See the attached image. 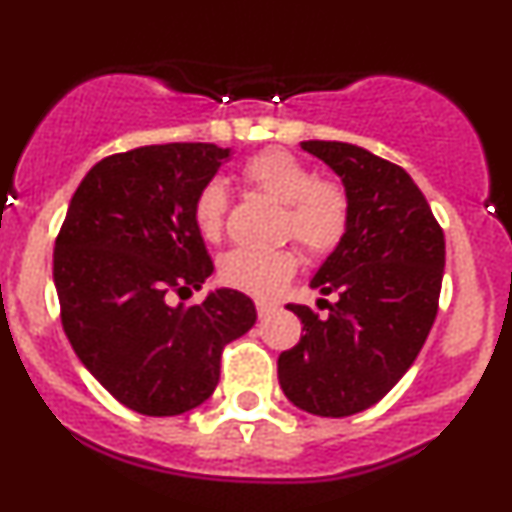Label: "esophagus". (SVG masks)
Here are the masks:
<instances>
[{"instance_id": "1", "label": "esophagus", "mask_w": 512, "mask_h": 512, "mask_svg": "<svg viewBox=\"0 0 512 512\" xmlns=\"http://www.w3.org/2000/svg\"><path fill=\"white\" fill-rule=\"evenodd\" d=\"M274 311H277V304H272V301H257V314H260V319L274 314Z\"/></svg>"}]
</instances>
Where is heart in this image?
Returning a JSON list of instances; mask_svg holds the SVG:
<instances>
[{
    "label": "heart",
    "mask_w": 512,
    "mask_h": 512,
    "mask_svg": "<svg viewBox=\"0 0 512 512\" xmlns=\"http://www.w3.org/2000/svg\"><path fill=\"white\" fill-rule=\"evenodd\" d=\"M242 176L250 186L282 203L284 235L309 255L319 257L336 250L351 220V206L341 186L321 181L311 166L284 152L267 149L247 159ZM228 213V188L223 181H208L193 203L198 233L215 242L223 235ZM297 270V257L289 250H250L238 247L220 260V279L238 292L257 299H272L287 287Z\"/></svg>",
    "instance_id": "obj_1"
}]
</instances>
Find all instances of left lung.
I'll return each instance as SVG.
<instances>
[{
	"label": "left lung",
	"mask_w": 512,
	"mask_h": 512,
	"mask_svg": "<svg viewBox=\"0 0 512 512\" xmlns=\"http://www.w3.org/2000/svg\"><path fill=\"white\" fill-rule=\"evenodd\" d=\"M341 176L351 220L311 279L336 294L328 319L301 304V338L277 360L279 385L299 410L351 417L400 383L439 309L444 230L402 166L346 142H301Z\"/></svg>",
	"instance_id": "left-lung-1"
}]
</instances>
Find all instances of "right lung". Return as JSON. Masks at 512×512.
Returning <instances> with one entry per match:
<instances>
[{"label": "right lung", "mask_w": 512, "mask_h": 512, "mask_svg": "<svg viewBox=\"0 0 512 512\" xmlns=\"http://www.w3.org/2000/svg\"><path fill=\"white\" fill-rule=\"evenodd\" d=\"M230 149L203 142L105 157L80 181L53 250L61 324L80 363L129 410L174 417L203 405L220 353L257 321L255 304L215 289L174 306L213 274L193 220L198 191Z\"/></svg>", "instance_id": "1"}]
</instances>
